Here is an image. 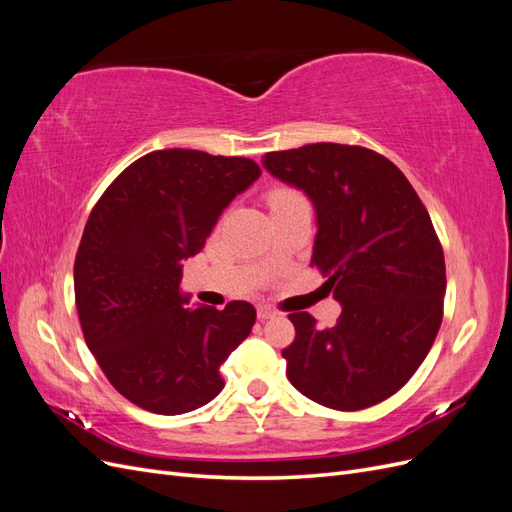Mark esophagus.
I'll return each instance as SVG.
<instances>
[{
  "label": "esophagus",
  "instance_id": "obj_1",
  "mask_svg": "<svg viewBox=\"0 0 512 512\" xmlns=\"http://www.w3.org/2000/svg\"><path fill=\"white\" fill-rule=\"evenodd\" d=\"M277 316V312L273 307H267V305H260L258 307V318L260 320H269V318H275Z\"/></svg>",
  "mask_w": 512,
  "mask_h": 512
}]
</instances>
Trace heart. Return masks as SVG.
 I'll use <instances>...</instances> for the list:
<instances>
[{
	"label": "heart",
	"mask_w": 512,
	"mask_h": 512,
	"mask_svg": "<svg viewBox=\"0 0 512 512\" xmlns=\"http://www.w3.org/2000/svg\"><path fill=\"white\" fill-rule=\"evenodd\" d=\"M284 198H299L297 192H290V190H277L271 194V203L273 200H284Z\"/></svg>",
	"instance_id": "obj_1"
}]
</instances>
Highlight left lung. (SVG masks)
Here are the masks:
<instances>
[{
  "label": "left lung",
  "mask_w": 512,
  "mask_h": 512,
  "mask_svg": "<svg viewBox=\"0 0 512 512\" xmlns=\"http://www.w3.org/2000/svg\"><path fill=\"white\" fill-rule=\"evenodd\" d=\"M262 166L312 200V265L342 305L331 329L288 316L286 376L320 406H376L421 367L442 322L446 269L429 213L406 175L365 147L314 143L271 151Z\"/></svg>",
  "instance_id": "1"
}]
</instances>
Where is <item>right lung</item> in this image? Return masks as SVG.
Returning a JSON list of instances; mask_svg holds the SVG:
<instances>
[{
	"label": "right lung",
	"mask_w": 512,
	"mask_h": 512,
	"mask_svg": "<svg viewBox=\"0 0 512 512\" xmlns=\"http://www.w3.org/2000/svg\"><path fill=\"white\" fill-rule=\"evenodd\" d=\"M258 177L247 158L162 149L123 170L91 211L74 260L76 309L108 382L138 408L183 414L224 389L220 367L256 309L188 307L181 271Z\"/></svg>",
	"instance_id": "1"
}]
</instances>
